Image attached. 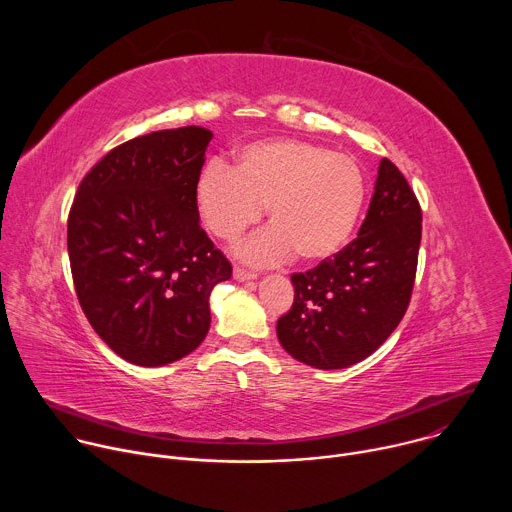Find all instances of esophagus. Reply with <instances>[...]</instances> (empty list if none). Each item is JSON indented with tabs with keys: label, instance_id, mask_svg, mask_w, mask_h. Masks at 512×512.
Returning <instances> with one entry per match:
<instances>
[{
	"label": "esophagus",
	"instance_id": "obj_1",
	"mask_svg": "<svg viewBox=\"0 0 512 512\" xmlns=\"http://www.w3.org/2000/svg\"><path fill=\"white\" fill-rule=\"evenodd\" d=\"M233 277H235L237 281H249V279H257V273H255V271H249V269H243V267H235Z\"/></svg>",
	"mask_w": 512,
	"mask_h": 512
}]
</instances>
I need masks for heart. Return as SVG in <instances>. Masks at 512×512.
<instances>
[{"mask_svg":"<svg viewBox=\"0 0 512 512\" xmlns=\"http://www.w3.org/2000/svg\"><path fill=\"white\" fill-rule=\"evenodd\" d=\"M364 198L367 182L354 158L289 137L243 145L233 170L212 160L194 182L196 210L221 241L239 239L267 206L271 229L239 249L255 263L291 253L306 265L336 257L356 229Z\"/></svg>","mask_w":512,"mask_h":512,"instance_id":"1","label":"heart"}]
</instances>
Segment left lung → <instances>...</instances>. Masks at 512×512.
<instances>
[{
    "mask_svg": "<svg viewBox=\"0 0 512 512\" xmlns=\"http://www.w3.org/2000/svg\"><path fill=\"white\" fill-rule=\"evenodd\" d=\"M421 243V208L387 158L358 237L336 257L291 275L294 306L277 320L281 346L314 369L371 356L407 312Z\"/></svg>",
    "mask_w": 512,
    "mask_h": 512,
    "instance_id": "8db88e82",
    "label": "left lung"
}]
</instances>
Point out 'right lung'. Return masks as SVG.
<instances>
[{"label":"right lung","mask_w":512,"mask_h":512,"mask_svg":"<svg viewBox=\"0 0 512 512\" xmlns=\"http://www.w3.org/2000/svg\"><path fill=\"white\" fill-rule=\"evenodd\" d=\"M212 131H152L111 150L83 178L68 214L79 304L103 342L137 367L200 346L208 298L233 267L200 229L194 182Z\"/></svg>","instance_id":"1"}]
</instances>
